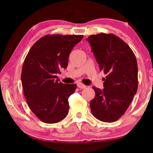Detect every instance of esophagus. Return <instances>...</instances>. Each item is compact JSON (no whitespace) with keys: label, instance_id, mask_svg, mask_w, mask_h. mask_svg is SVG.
Wrapping results in <instances>:
<instances>
[{"label":"esophagus","instance_id":"34e87169","mask_svg":"<svg viewBox=\"0 0 153 153\" xmlns=\"http://www.w3.org/2000/svg\"><path fill=\"white\" fill-rule=\"evenodd\" d=\"M77 86H78V88H86V85H85L84 84H83L82 83H77Z\"/></svg>","mask_w":153,"mask_h":153}]
</instances>
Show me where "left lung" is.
Segmentation results:
<instances>
[{"mask_svg":"<svg viewBox=\"0 0 153 153\" xmlns=\"http://www.w3.org/2000/svg\"><path fill=\"white\" fill-rule=\"evenodd\" d=\"M87 40L100 70L106 75L102 91L93 87L95 96L90 102L91 112L102 122H115L125 114L137 91V59L128 45L114 34L92 35Z\"/></svg>","mask_w":153,"mask_h":153,"instance_id":"1","label":"left lung"}]
</instances>
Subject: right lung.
<instances>
[{
  "mask_svg": "<svg viewBox=\"0 0 153 153\" xmlns=\"http://www.w3.org/2000/svg\"><path fill=\"white\" fill-rule=\"evenodd\" d=\"M83 37L47 35L32 46L25 58L21 77L24 95L29 108L43 123H58L68 114V98L76 85L59 82L57 74L67 68L71 51Z\"/></svg>",
  "mask_w": 153,
  "mask_h": 153,
  "instance_id": "1",
  "label": "right lung"
}]
</instances>
